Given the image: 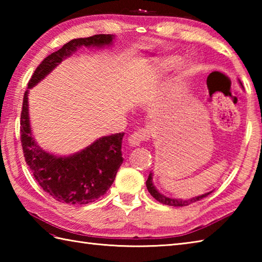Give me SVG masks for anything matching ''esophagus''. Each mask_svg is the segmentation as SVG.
Returning a JSON list of instances; mask_svg holds the SVG:
<instances>
[{
  "label": "esophagus",
  "mask_w": 262,
  "mask_h": 262,
  "mask_svg": "<svg viewBox=\"0 0 262 262\" xmlns=\"http://www.w3.org/2000/svg\"><path fill=\"white\" fill-rule=\"evenodd\" d=\"M149 132L146 128H138L133 134L128 137V143L132 146H140V144L148 140Z\"/></svg>",
  "instance_id": "obj_1"
}]
</instances>
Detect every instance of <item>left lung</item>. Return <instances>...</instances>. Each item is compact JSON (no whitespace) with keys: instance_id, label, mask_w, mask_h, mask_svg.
<instances>
[{"instance_id":"obj_1","label":"left lung","mask_w":262,"mask_h":262,"mask_svg":"<svg viewBox=\"0 0 262 262\" xmlns=\"http://www.w3.org/2000/svg\"><path fill=\"white\" fill-rule=\"evenodd\" d=\"M240 84H241V86H243L241 82H240ZM146 187H147L148 192L151 193L152 196H153V198L157 199L159 203L164 204V205H168V206H176V207H182V206H188V205H190V204H192V203H194V202H198V200L203 199V198H205V197H207L208 194L211 192V191H209V192H207V193L200 194V196L192 197V198H190V199H174V198H169V197L164 196V194L160 193V192L157 190V188L154 187L152 173H149V176H148V178H147V180H146Z\"/></svg>"}]
</instances>
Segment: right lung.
<instances>
[{
    "mask_svg": "<svg viewBox=\"0 0 262 262\" xmlns=\"http://www.w3.org/2000/svg\"><path fill=\"white\" fill-rule=\"evenodd\" d=\"M113 39V35L102 33L72 39L39 64L28 82V89L35 86L79 47L109 46ZM28 91L22 102L20 140L26 162L39 186L58 202L71 205H85L103 196L124 161L121 157L124 133L103 136L70 157H55L41 149L33 140L28 113Z\"/></svg>",
    "mask_w": 262,
    "mask_h": 262,
    "instance_id": "add662e5",
    "label": "right lung"
}]
</instances>
